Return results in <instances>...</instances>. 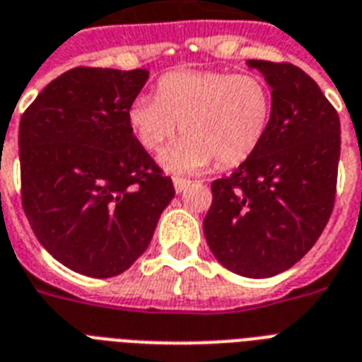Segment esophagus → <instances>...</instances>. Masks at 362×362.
<instances>
[{
	"label": "esophagus",
	"mask_w": 362,
	"mask_h": 362,
	"mask_svg": "<svg viewBox=\"0 0 362 362\" xmlns=\"http://www.w3.org/2000/svg\"><path fill=\"white\" fill-rule=\"evenodd\" d=\"M173 184H175L176 193H182L187 186H189V180H186V178H175V180H173Z\"/></svg>",
	"instance_id": "34e87169"
}]
</instances>
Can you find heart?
<instances>
[{
  "label": "heart",
  "instance_id": "heart-1",
  "mask_svg": "<svg viewBox=\"0 0 362 362\" xmlns=\"http://www.w3.org/2000/svg\"><path fill=\"white\" fill-rule=\"evenodd\" d=\"M272 122V95L255 75L226 71H173L156 84V98L136 95L127 109V125L142 148L158 152L176 135L180 141L161 153L170 173L187 175L246 161Z\"/></svg>",
  "mask_w": 362,
  "mask_h": 362
}]
</instances>
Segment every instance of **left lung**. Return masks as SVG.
<instances>
[{"instance_id":"left-lung-1","label":"left lung","mask_w":362,"mask_h":362,"mask_svg":"<svg viewBox=\"0 0 362 362\" xmlns=\"http://www.w3.org/2000/svg\"><path fill=\"white\" fill-rule=\"evenodd\" d=\"M246 64L269 84L272 122L261 146L231 176L212 182L203 227L226 269L270 278L300 261L331 218L340 120L303 69L263 59Z\"/></svg>"}]
</instances>
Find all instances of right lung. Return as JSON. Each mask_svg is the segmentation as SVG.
Returning <instances> with one entry per match:
<instances>
[{
    "mask_svg": "<svg viewBox=\"0 0 362 362\" xmlns=\"http://www.w3.org/2000/svg\"><path fill=\"white\" fill-rule=\"evenodd\" d=\"M148 75L76 67L20 120L24 212L42 247L78 274L112 278L129 269L175 197L173 180L127 125Z\"/></svg>",
    "mask_w": 362,
    "mask_h": 362,
    "instance_id": "add662e5",
    "label": "right lung"
}]
</instances>
